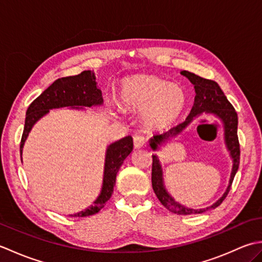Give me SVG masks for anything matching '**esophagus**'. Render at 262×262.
Listing matches in <instances>:
<instances>
[{
	"instance_id": "obj_1",
	"label": "esophagus",
	"mask_w": 262,
	"mask_h": 262,
	"mask_svg": "<svg viewBox=\"0 0 262 262\" xmlns=\"http://www.w3.org/2000/svg\"><path fill=\"white\" fill-rule=\"evenodd\" d=\"M146 144V138L142 135H136L134 136V147L135 148H141Z\"/></svg>"
}]
</instances>
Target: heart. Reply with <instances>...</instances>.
Instances as JSON below:
<instances>
[{"label":"heart","instance_id":"1","mask_svg":"<svg viewBox=\"0 0 262 262\" xmlns=\"http://www.w3.org/2000/svg\"><path fill=\"white\" fill-rule=\"evenodd\" d=\"M120 98L127 109L144 111L143 121L152 129L171 126L186 105V94L180 85L151 74H140L125 80Z\"/></svg>","mask_w":262,"mask_h":262}]
</instances>
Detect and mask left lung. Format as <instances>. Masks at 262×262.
<instances>
[{
	"label": "left lung",
	"mask_w": 262,
	"mask_h": 262,
	"mask_svg": "<svg viewBox=\"0 0 262 262\" xmlns=\"http://www.w3.org/2000/svg\"><path fill=\"white\" fill-rule=\"evenodd\" d=\"M180 73L182 75H185L187 79L192 83L194 86V92H196L190 114L188 115L187 119L181 122V124L171 128L170 130L163 133V134L154 135L153 138L149 140V145L153 148V151H155V149H158V146L160 144L164 143L165 141H168L170 137L178 135L179 133L185 129V128L190 124L194 117H198L203 113L215 114L224 122L225 143L233 159V169L231 173L230 185L227 187L223 196L217 200L215 204L209 206V207L200 209L188 208L186 206L177 203L176 200L166 192L163 186L162 169H161L160 161L157 155H152V187L161 204H162L166 209L172 211V213L178 215L202 214L204 211L219 207V206L223 203V200L226 198L227 193L230 191L233 179H234L235 173L238 169V164H240V143H238L237 137V114L235 109L233 108L231 102L225 97V94L222 91L220 85L217 84L215 81L204 79V77L190 73V72L188 71H181Z\"/></svg>",
	"instance_id": "left-lung-1"
}]
</instances>
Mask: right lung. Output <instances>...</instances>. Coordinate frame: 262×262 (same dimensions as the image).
<instances>
[{
	"mask_svg": "<svg viewBox=\"0 0 262 262\" xmlns=\"http://www.w3.org/2000/svg\"><path fill=\"white\" fill-rule=\"evenodd\" d=\"M103 102L101 90L98 89L96 76L91 71H83L82 73L74 76H66L57 79L51 86H48L40 96L30 103L27 110L24 133L20 143V154L27 140L29 132L36 121L45 116L49 109L62 107H91ZM81 107H80L79 105ZM133 151V138L126 136L118 142L109 145L105 154L103 185L101 192L96 202L85 210L71 215L74 217H85L98 213L104 207V204L110 199L114 191L117 172L124 162V160ZM22 159V158H21Z\"/></svg>",
	"mask_w": 262,
	"mask_h": 262,
	"instance_id": "right-lung-1",
	"label": "right lung"
}]
</instances>
